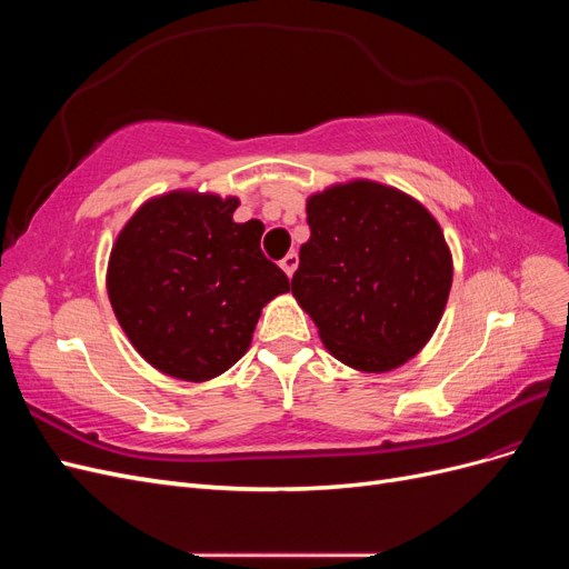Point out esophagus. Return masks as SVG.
Masks as SVG:
<instances>
[{
    "label": "esophagus",
    "mask_w": 569,
    "mask_h": 569,
    "mask_svg": "<svg viewBox=\"0 0 569 569\" xmlns=\"http://www.w3.org/2000/svg\"><path fill=\"white\" fill-rule=\"evenodd\" d=\"M280 268L284 270L287 278H291V274H295V270L299 268V256L297 253H287L282 261H280Z\"/></svg>",
    "instance_id": "obj_1"
}]
</instances>
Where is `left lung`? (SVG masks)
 <instances>
[{
    "label": "left lung",
    "mask_w": 569,
    "mask_h": 569,
    "mask_svg": "<svg viewBox=\"0 0 569 569\" xmlns=\"http://www.w3.org/2000/svg\"><path fill=\"white\" fill-rule=\"evenodd\" d=\"M311 228L291 295L343 366L389 372L432 339L453 282L437 218L391 184L366 178L306 199Z\"/></svg>",
    "instance_id": "1"
}]
</instances>
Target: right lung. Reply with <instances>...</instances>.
<instances>
[{"instance_id":"1","label":"right lung","mask_w":569,"mask_h":569,"mask_svg":"<svg viewBox=\"0 0 569 569\" xmlns=\"http://www.w3.org/2000/svg\"><path fill=\"white\" fill-rule=\"evenodd\" d=\"M237 197L173 189L147 199L111 247L107 291L151 368L209 382L249 347L263 306L289 291L261 251L263 222H234Z\"/></svg>"}]
</instances>
